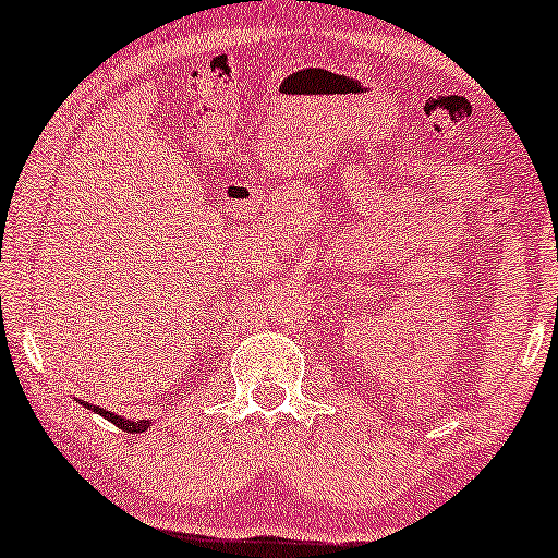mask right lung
<instances>
[{
  "instance_id": "right-lung-1",
  "label": "right lung",
  "mask_w": 558,
  "mask_h": 558,
  "mask_svg": "<svg viewBox=\"0 0 558 558\" xmlns=\"http://www.w3.org/2000/svg\"><path fill=\"white\" fill-rule=\"evenodd\" d=\"M88 409H94V411H98V414H101L104 418H109L111 424H117L119 429H124V432H129V434H142V432H147L149 429V424L151 422H147V418H140V422H132V418H124V416H117L113 414V411H106V409H98V407H94V403H90Z\"/></svg>"
}]
</instances>
